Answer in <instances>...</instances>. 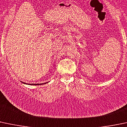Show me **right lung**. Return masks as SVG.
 <instances>
[{
  "label": "right lung",
  "instance_id": "add662e5",
  "mask_svg": "<svg viewBox=\"0 0 127 127\" xmlns=\"http://www.w3.org/2000/svg\"><path fill=\"white\" fill-rule=\"evenodd\" d=\"M24 84H26V83H24ZM44 84H46V83H44ZM41 84H43H43H40V85H41ZM31 85H40V84H31Z\"/></svg>",
  "mask_w": 127,
  "mask_h": 127
}]
</instances>
